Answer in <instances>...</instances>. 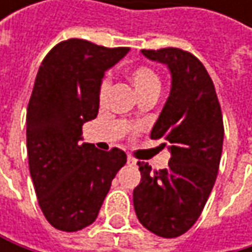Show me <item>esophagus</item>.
<instances>
[{
    "mask_svg": "<svg viewBox=\"0 0 252 252\" xmlns=\"http://www.w3.org/2000/svg\"><path fill=\"white\" fill-rule=\"evenodd\" d=\"M126 163H128V165H135V163H137V160H135L134 158L128 156V158H126Z\"/></svg>",
    "mask_w": 252,
    "mask_h": 252,
    "instance_id": "esophagus-1",
    "label": "esophagus"
}]
</instances>
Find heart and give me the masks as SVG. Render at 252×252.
I'll use <instances>...</instances> for the list:
<instances>
[{"mask_svg":"<svg viewBox=\"0 0 252 252\" xmlns=\"http://www.w3.org/2000/svg\"><path fill=\"white\" fill-rule=\"evenodd\" d=\"M128 80L138 97L144 96V94H159V92H160V77L158 76V73L150 67L140 65V67L132 68L128 73ZM108 89H109V83L103 81L99 89L100 103L105 100Z\"/></svg>","mask_w":252,"mask_h":252,"instance_id":"1","label":"heart"}]
</instances>
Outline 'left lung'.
I'll use <instances>...</instances> for the list:
<instances>
[{
  "instance_id": "8db88e82",
  "label": "left lung",
  "mask_w": 252,
  "mask_h": 252,
  "mask_svg": "<svg viewBox=\"0 0 252 252\" xmlns=\"http://www.w3.org/2000/svg\"><path fill=\"white\" fill-rule=\"evenodd\" d=\"M171 73L169 97L150 137L163 140L171 159L166 169L138 163L134 210L140 223L162 238L185 233L200 218L213 189L223 146V120L215 84L204 65L178 48L143 49Z\"/></svg>"
}]
</instances>
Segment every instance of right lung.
Listing matches in <instances>:
<instances>
[{
    "label": "right lung",
    "instance_id": "right-lung-1",
    "mask_svg": "<svg viewBox=\"0 0 252 252\" xmlns=\"http://www.w3.org/2000/svg\"><path fill=\"white\" fill-rule=\"evenodd\" d=\"M128 51L68 39L54 46L39 67L26 117L29 169L39 206L58 230L92 225L126 165L123 150L102 152L81 143V128L97 117L105 71Z\"/></svg>",
    "mask_w": 252,
    "mask_h": 252
}]
</instances>
